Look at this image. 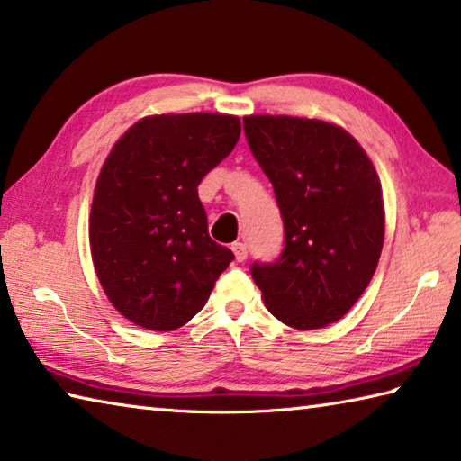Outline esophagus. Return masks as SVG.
Segmentation results:
<instances>
[{
  "mask_svg": "<svg viewBox=\"0 0 461 461\" xmlns=\"http://www.w3.org/2000/svg\"><path fill=\"white\" fill-rule=\"evenodd\" d=\"M233 254H236V260L238 262H244L248 258V246L244 241H236V244H231Z\"/></svg>",
  "mask_w": 461,
  "mask_h": 461,
  "instance_id": "esophagus-1",
  "label": "esophagus"
}]
</instances>
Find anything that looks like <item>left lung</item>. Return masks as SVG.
<instances>
[{
	"instance_id": "1",
	"label": "left lung",
	"mask_w": 461,
	"mask_h": 461,
	"mask_svg": "<svg viewBox=\"0 0 461 461\" xmlns=\"http://www.w3.org/2000/svg\"><path fill=\"white\" fill-rule=\"evenodd\" d=\"M244 131L285 223L283 254L249 268L264 305L294 330L335 323L370 285L384 244L376 168L321 120L248 115Z\"/></svg>"
}]
</instances>
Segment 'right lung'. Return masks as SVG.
Masks as SVG:
<instances>
[{
    "label": "right lung",
    "mask_w": 461,
    "mask_h": 461,
    "mask_svg": "<svg viewBox=\"0 0 461 461\" xmlns=\"http://www.w3.org/2000/svg\"><path fill=\"white\" fill-rule=\"evenodd\" d=\"M223 113L150 115L97 176L89 244L101 286L131 323L173 331L199 313L233 252L209 238L197 186L240 138Z\"/></svg>",
    "instance_id": "obj_1"
}]
</instances>
